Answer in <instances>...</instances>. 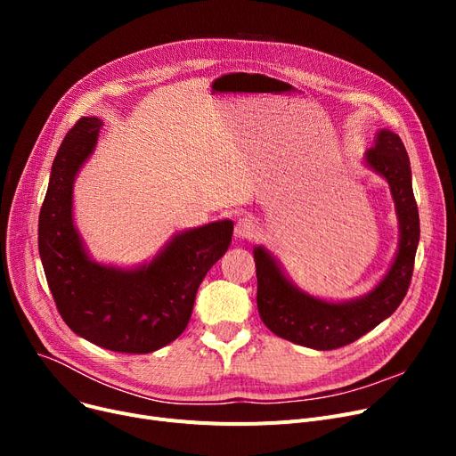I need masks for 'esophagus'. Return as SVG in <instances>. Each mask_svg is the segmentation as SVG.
<instances>
[{
    "label": "esophagus",
    "instance_id": "obj_1",
    "mask_svg": "<svg viewBox=\"0 0 456 456\" xmlns=\"http://www.w3.org/2000/svg\"><path fill=\"white\" fill-rule=\"evenodd\" d=\"M258 232V225L255 220L244 218V220H238L236 227H234V236L238 240H253Z\"/></svg>",
    "mask_w": 456,
    "mask_h": 456
}]
</instances>
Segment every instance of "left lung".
Listing matches in <instances>:
<instances>
[{
    "label": "left lung",
    "instance_id": "left-lung-1",
    "mask_svg": "<svg viewBox=\"0 0 456 456\" xmlns=\"http://www.w3.org/2000/svg\"><path fill=\"white\" fill-rule=\"evenodd\" d=\"M362 162L388 183L399 227L392 265L368 294L342 301L308 294L290 279L268 248H253L260 320L277 337L297 346L318 351L347 346L390 318L409 290L419 242L411 159L395 133L379 129Z\"/></svg>",
    "mask_w": 456,
    "mask_h": 456
}]
</instances>
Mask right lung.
<instances>
[{
    "mask_svg": "<svg viewBox=\"0 0 456 456\" xmlns=\"http://www.w3.org/2000/svg\"><path fill=\"white\" fill-rule=\"evenodd\" d=\"M103 122L85 116L64 136L38 218V251L55 305L77 337L118 353H153L186 329L207 272L229 249V220L175 232L136 266L94 260L74 218V184Z\"/></svg>",
    "mask_w": 456,
    "mask_h": 456,
    "instance_id": "obj_1",
    "label": "right lung"
}]
</instances>
